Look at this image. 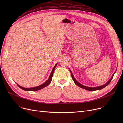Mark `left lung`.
<instances>
[{
  "label": "left lung",
  "instance_id": "8db88e82",
  "mask_svg": "<svg viewBox=\"0 0 123 123\" xmlns=\"http://www.w3.org/2000/svg\"><path fill=\"white\" fill-rule=\"evenodd\" d=\"M69 69L70 71V72H71V77H72V79H73V80L74 82L75 83V84H76L77 86H78V87H80V88H83V89H85V90H88V91H96V90H101V89H102L103 88H105V87H106V86L109 84L110 83V82H111V80H112V79H113V76H114L115 73L116 72V70H117V69H116V70L115 71V72L114 73L113 76H112V77L110 78V79L106 83H105V84L103 85H101V86H100L95 87H87V86H84V85H83L81 84H80V83H79L78 81H77L76 80V79L75 78V77H74V76H73V73H72L71 71L70 70V69Z\"/></svg>",
  "mask_w": 123,
  "mask_h": 123
}]
</instances>
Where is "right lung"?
<instances>
[{
    "label": "right lung",
    "mask_w": 123,
    "mask_h": 123,
    "mask_svg": "<svg viewBox=\"0 0 123 123\" xmlns=\"http://www.w3.org/2000/svg\"><path fill=\"white\" fill-rule=\"evenodd\" d=\"M57 64H58V63H57V64H56V65L54 66V67H53L52 70V72H51V74H50V76H49V77L48 79L46 82H45V83H43L42 84H41V85H39V86H37V87H32V88H24V87H23L20 86L19 85L17 84H17V86H18L19 88H20L21 89H22L23 90H25V91H38V90H41V89H43V88L46 87V86H47L48 85H49L50 84V83L51 82L52 78V77H53V73H54V70H55V68H56V66H57Z\"/></svg>",
    "instance_id": "1"
}]
</instances>
